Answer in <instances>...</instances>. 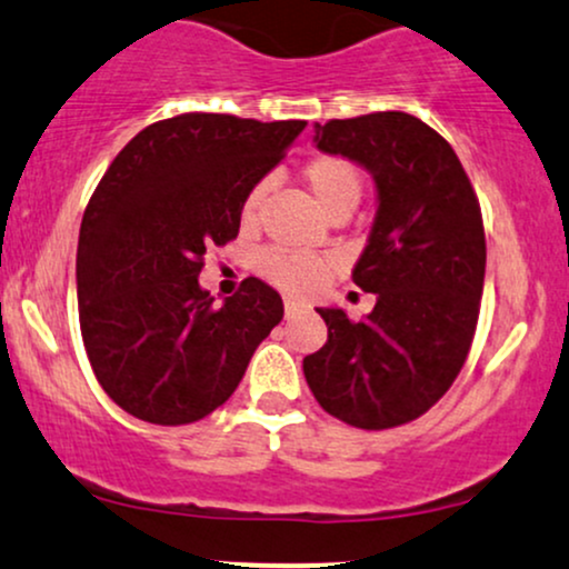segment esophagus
<instances>
[{"label": "esophagus", "mask_w": 569, "mask_h": 569, "mask_svg": "<svg viewBox=\"0 0 569 569\" xmlns=\"http://www.w3.org/2000/svg\"><path fill=\"white\" fill-rule=\"evenodd\" d=\"M301 311H303L301 303H296V301H290V298H287V301H284V319H296L298 315H301Z\"/></svg>", "instance_id": "esophagus-1"}]
</instances>
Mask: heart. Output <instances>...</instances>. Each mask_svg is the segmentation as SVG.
I'll return each instance as SVG.
<instances>
[{"mask_svg": "<svg viewBox=\"0 0 569 569\" xmlns=\"http://www.w3.org/2000/svg\"><path fill=\"white\" fill-rule=\"evenodd\" d=\"M301 177L306 188L311 190L315 201L322 207L328 217L349 214L360 203L362 196V174L352 161L341 156H330V152H319L303 163ZM268 193V182H254L247 190L244 201H241V226L254 228L258 226L260 207ZM258 271L263 273L271 284L279 290L290 292V296H309L328 282L333 263L328 258L306 252L290 250H266L258 260Z\"/></svg>", "mask_w": 569, "mask_h": 569, "instance_id": "heart-1", "label": "heart"}]
</instances>
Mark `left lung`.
<instances>
[{
	"instance_id": "left-lung-1",
	"label": "left lung",
	"mask_w": 569,
	"mask_h": 569,
	"mask_svg": "<svg viewBox=\"0 0 569 569\" xmlns=\"http://www.w3.org/2000/svg\"><path fill=\"white\" fill-rule=\"evenodd\" d=\"M317 147L373 174L379 212L352 282L376 292L368 317L319 309L328 341L303 357L317 403L360 430L419 419L468 360L481 311L487 239L457 152L408 112L317 126Z\"/></svg>"
}]
</instances>
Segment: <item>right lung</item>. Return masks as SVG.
<instances>
[{"mask_svg": "<svg viewBox=\"0 0 569 569\" xmlns=\"http://www.w3.org/2000/svg\"><path fill=\"white\" fill-rule=\"evenodd\" d=\"M306 120L184 112L147 126L96 184L78 241V311L101 389L131 417L199 422L239 387L282 322L277 290L247 277L214 306L203 254L239 236L241 201Z\"/></svg>", "mask_w": 569, "mask_h": 569, "instance_id": "right-lung-1", "label": "right lung"}]
</instances>
